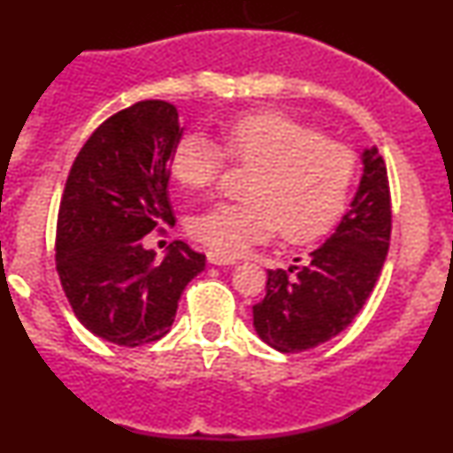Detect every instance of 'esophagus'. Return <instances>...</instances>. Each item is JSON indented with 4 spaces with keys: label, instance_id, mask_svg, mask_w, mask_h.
<instances>
[{
    "label": "esophagus",
    "instance_id": "obj_1",
    "mask_svg": "<svg viewBox=\"0 0 453 453\" xmlns=\"http://www.w3.org/2000/svg\"><path fill=\"white\" fill-rule=\"evenodd\" d=\"M209 262L212 264V266H232V264H236L234 259L217 256V253H209Z\"/></svg>",
    "mask_w": 453,
    "mask_h": 453
}]
</instances>
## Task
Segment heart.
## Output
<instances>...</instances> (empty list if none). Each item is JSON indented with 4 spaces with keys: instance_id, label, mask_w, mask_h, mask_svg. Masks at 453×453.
<instances>
[{
    "instance_id": "1",
    "label": "heart",
    "mask_w": 453,
    "mask_h": 453,
    "mask_svg": "<svg viewBox=\"0 0 453 453\" xmlns=\"http://www.w3.org/2000/svg\"><path fill=\"white\" fill-rule=\"evenodd\" d=\"M223 148L256 174L249 204H215L189 221L191 236L217 256H241L277 227L289 242L313 241L345 211L356 155L315 127L279 112L247 114L223 127ZM223 164L221 147L202 132L185 134L173 153V174L187 189H209Z\"/></svg>"
}]
</instances>
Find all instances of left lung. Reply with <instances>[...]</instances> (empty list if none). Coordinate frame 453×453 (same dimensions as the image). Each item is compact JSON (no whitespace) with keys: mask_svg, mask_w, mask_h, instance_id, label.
I'll return each mask as SVG.
<instances>
[{"mask_svg":"<svg viewBox=\"0 0 453 453\" xmlns=\"http://www.w3.org/2000/svg\"><path fill=\"white\" fill-rule=\"evenodd\" d=\"M389 232L386 161L377 147L364 149L360 185L334 234L303 266L268 270L266 296L253 306L259 339L280 353H298L341 334L375 288Z\"/></svg>","mask_w":453,"mask_h":453,"instance_id":"8db88e82","label":"left lung"}]
</instances>
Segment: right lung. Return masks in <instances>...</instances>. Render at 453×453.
<instances>
[{
    "mask_svg": "<svg viewBox=\"0 0 453 453\" xmlns=\"http://www.w3.org/2000/svg\"><path fill=\"white\" fill-rule=\"evenodd\" d=\"M183 136L170 102H138L104 121L81 149L57 219V273L87 330L121 347L159 341L206 257L174 241L157 259L142 238L173 223V153Z\"/></svg>",
    "mask_w": 453,
    "mask_h": 453,
    "instance_id": "right-lung-1",
    "label": "right lung"
}]
</instances>
